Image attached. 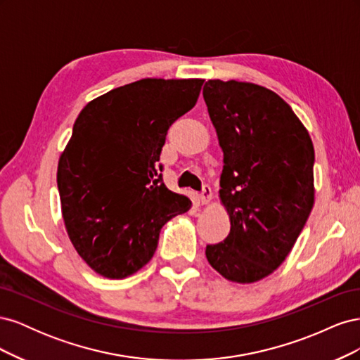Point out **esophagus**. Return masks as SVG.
Returning <instances> with one entry per match:
<instances>
[{"label": "esophagus", "instance_id": "obj_1", "mask_svg": "<svg viewBox=\"0 0 360 360\" xmlns=\"http://www.w3.org/2000/svg\"><path fill=\"white\" fill-rule=\"evenodd\" d=\"M200 201H201V204H209L212 201V188L209 186V184H205V186L202 188V191L200 193Z\"/></svg>", "mask_w": 360, "mask_h": 360}]
</instances>
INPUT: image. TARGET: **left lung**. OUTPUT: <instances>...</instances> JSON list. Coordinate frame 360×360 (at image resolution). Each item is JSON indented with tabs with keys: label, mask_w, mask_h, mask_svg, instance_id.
Instances as JSON below:
<instances>
[{
	"label": "left lung",
	"mask_w": 360,
	"mask_h": 360,
	"mask_svg": "<svg viewBox=\"0 0 360 360\" xmlns=\"http://www.w3.org/2000/svg\"><path fill=\"white\" fill-rule=\"evenodd\" d=\"M224 151L219 198L231 230L207 245L225 279L252 284L284 263L314 205V146L276 93L252 82L209 79L202 90Z\"/></svg>",
	"instance_id": "8db88e82"
}]
</instances>
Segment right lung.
Returning <instances> with one entry per match:
<instances>
[{
  "instance_id": "obj_1",
  "label": "right lung",
  "mask_w": 360,
  "mask_h": 360,
  "mask_svg": "<svg viewBox=\"0 0 360 360\" xmlns=\"http://www.w3.org/2000/svg\"><path fill=\"white\" fill-rule=\"evenodd\" d=\"M204 79L146 78L84 106L58 160L63 221L96 274L123 279L144 267L160 228L192 201L162 183L169 126L191 111Z\"/></svg>"
}]
</instances>
